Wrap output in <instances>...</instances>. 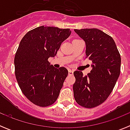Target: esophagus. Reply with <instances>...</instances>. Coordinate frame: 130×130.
<instances>
[{"instance_id": "1", "label": "esophagus", "mask_w": 130, "mask_h": 130, "mask_svg": "<svg viewBox=\"0 0 130 130\" xmlns=\"http://www.w3.org/2000/svg\"><path fill=\"white\" fill-rule=\"evenodd\" d=\"M68 74L69 75H73V70H71V69H69L68 70Z\"/></svg>"}]
</instances>
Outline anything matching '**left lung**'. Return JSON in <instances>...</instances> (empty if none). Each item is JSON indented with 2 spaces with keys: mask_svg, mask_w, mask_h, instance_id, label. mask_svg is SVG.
<instances>
[{
  "mask_svg": "<svg viewBox=\"0 0 130 130\" xmlns=\"http://www.w3.org/2000/svg\"><path fill=\"white\" fill-rule=\"evenodd\" d=\"M85 41L87 58L92 62V70L84 76L75 71L73 90L79 105L93 108L107 100L119 79L121 58L114 40L97 28L74 29Z\"/></svg>",
  "mask_w": 130,
  "mask_h": 130,
  "instance_id": "1",
  "label": "left lung"
}]
</instances>
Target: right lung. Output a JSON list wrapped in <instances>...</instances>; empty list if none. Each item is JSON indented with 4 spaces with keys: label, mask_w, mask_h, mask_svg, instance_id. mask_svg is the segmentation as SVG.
Wrapping results in <instances>:
<instances>
[{
    "label": "right lung",
    "mask_w": 130,
    "mask_h": 130,
    "mask_svg": "<svg viewBox=\"0 0 130 130\" xmlns=\"http://www.w3.org/2000/svg\"><path fill=\"white\" fill-rule=\"evenodd\" d=\"M71 33L69 28L41 26L21 40L14 58L16 79L23 94L35 105H51L59 96L68 71L55 68L47 60L55 57Z\"/></svg>",
    "instance_id": "obj_1"
}]
</instances>
